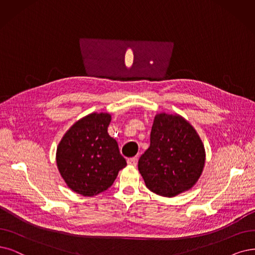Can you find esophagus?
Masks as SVG:
<instances>
[{
	"label": "esophagus",
	"instance_id": "obj_1",
	"mask_svg": "<svg viewBox=\"0 0 255 255\" xmlns=\"http://www.w3.org/2000/svg\"><path fill=\"white\" fill-rule=\"evenodd\" d=\"M127 164L130 166H135L136 165V158L135 157H130L127 159Z\"/></svg>",
	"mask_w": 255,
	"mask_h": 255
}]
</instances>
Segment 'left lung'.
I'll return each instance as SVG.
<instances>
[{
    "mask_svg": "<svg viewBox=\"0 0 255 255\" xmlns=\"http://www.w3.org/2000/svg\"><path fill=\"white\" fill-rule=\"evenodd\" d=\"M205 164V149L193 127L180 116L154 118L150 146L138 159V171L150 191L172 197L197 182Z\"/></svg>",
    "mask_w": 255,
    "mask_h": 255,
    "instance_id": "obj_1",
    "label": "left lung"
}]
</instances>
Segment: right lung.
Masks as SVG:
<instances>
[{"instance_id":"add662e5","label":"right lung","mask_w":255,"mask_h":255,"mask_svg":"<svg viewBox=\"0 0 255 255\" xmlns=\"http://www.w3.org/2000/svg\"><path fill=\"white\" fill-rule=\"evenodd\" d=\"M108 113H91L65 133L56 149L59 171L70 189L84 196L107 190L127 163L107 128Z\"/></svg>"}]
</instances>
